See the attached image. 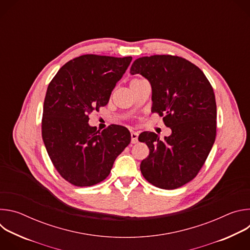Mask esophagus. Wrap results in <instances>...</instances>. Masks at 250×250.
Masks as SVG:
<instances>
[{"label":"esophagus","mask_w":250,"mask_h":250,"mask_svg":"<svg viewBox=\"0 0 250 250\" xmlns=\"http://www.w3.org/2000/svg\"><path fill=\"white\" fill-rule=\"evenodd\" d=\"M130 137H131V144H136L138 141V133L135 131L130 132Z\"/></svg>","instance_id":"obj_1"}]
</instances>
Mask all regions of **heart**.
Instances as JSON below:
<instances>
[{"mask_svg":"<svg viewBox=\"0 0 250 250\" xmlns=\"http://www.w3.org/2000/svg\"><path fill=\"white\" fill-rule=\"evenodd\" d=\"M137 80H140V79H132L130 82H133V81H137Z\"/></svg>","mask_w":250,"mask_h":250,"instance_id":"b5f03b06","label":"heart"}]
</instances>
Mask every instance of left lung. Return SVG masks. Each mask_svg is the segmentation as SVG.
Instances as JSON below:
<instances>
[{
	"instance_id": "obj_1",
	"label": "left lung",
	"mask_w": 250,
	"mask_h": 250,
	"mask_svg": "<svg viewBox=\"0 0 250 250\" xmlns=\"http://www.w3.org/2000/svg\"><path fill=\"white\" fill-rule=\"evenodd\" d=\"M130 74L146 78L152 89V113L172 130L163 140L151 131L139 134L149 155L140 171L155 187L173 190L187 184L203 167L216 139L217 104L203 71L185 58L152 55L136 59Z\"/></svg>"
}]
</instances>
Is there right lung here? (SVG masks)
<instances>
[{
  "instance_id": "obj_1",
  "label": "right lung",
  "mask_w": 250,
  "mask_h": 250,
  "mask_svg": "<svg viewBox=\"0 0 250 250\" xmlns=\"http://www.w3.org/2000/svg\"><path fill=\"white\" fill-rule=\"evenodd\" d=\"M131 59L81 55L63 65L48 85L42 139L55 169L74 186L104 181L116 158L129 145L126 127L113 125L99 131L88 122L90 114L109 103Z\"/></svg>"
}]
</instances>
